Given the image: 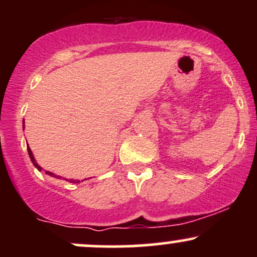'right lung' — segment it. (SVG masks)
I'll return each mask as SVG.
<instances>
[{
  "label": "right lung",
  "instance_id": "obj_1",
  "mask_svg": "<svg viewBox=\"0 0 257 257\" xmlns=\"http://www.w3.org/2000/svg\"><path fill=\"white\" fill-rule=\"evenodd\" d=\"M24 123V122H23ZM28 152H29V156H30V159H31V162H32V164H34L35 167L37 168L38 170H42V168H41L40 166H38L37 164V162H36V159H35V157H34V155H32V152H31V149L30 147H29V145H28ZM46 174H48V175H51V176H53V178H58V179H60L61 176H59V175H55V174H53V173H51V172H48V170H46ZM70 182H79V180H69ZM82 181H83V180H82Z\"/></svg>",
  "mask_w": 257,
  "mask_h": 257
}]
</instances>
